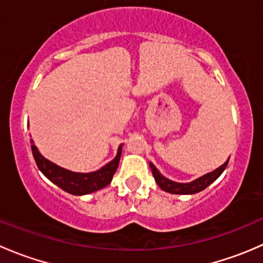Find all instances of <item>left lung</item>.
<instances>
[{
    "label": "left lung",
    "mask_w": 263,
    "mask_h": 263,
    "mask_svg": "<svg viewBox=\"0 0 263 263\" xmlns=\"http://www.w3.org/2000/svg\"><path fill=\"white\" fill-rule=\"evenodd\" d=\"M228 161H229V159H228V160L225 161L221 166H219L217 169H215L214 172L205 174L203 177H201V178L196 179V181H193L191 183L172 182V181H169V179L164 178V177L159 173L158 169H156L151 163H150V168H151V172H153V176H154V178H155L156 183H158V185L163 191L174 193V195H193V193H197V192H200V191L205 190L206 187H209V185H210L211 183H213L215 179H216L217 177H219L220 174L224 172V169L227 168V165H228Z\"/></svg>",
    "instance_id": "1"
}]
</instances>
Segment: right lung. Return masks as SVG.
<instances>
[{
	"instance_id": "right-lung-1",
	"label": "right lung",
	"mask_w": 263,
	"mask_h": 263,
	"mask_svg": "<svg viewBox=\"0 0 263 263\" xmlns=\"http://www.w3.org/2000/svg\"><path fill=\"white\" fill-rule=\"evenodd\" d=\"M31 151H33V156L35 159L39 171L50 182H53L58 187L62 188L63 191L71 193V195L81 196L102 190L105 185L109 184L117 168H118L119 159H121L122 154V145L118 147V153H117L116 158L112 161H109L107 165L103 166L102 169L94 172V173H73V172L63 169L61 166L55 165V164L50 163L49 160H47L46 158L41 155V153H39L33 141H31Z\"/></svg>"
}]
</instances>
